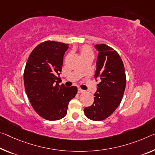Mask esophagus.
<instances>
[{"label": "esophagus", "mask_w": 155, "mask_h": 155, "mask_svg": "<svg viewBox=\"0 0 155 155\" xmlns=\"http://www.w3.org/2000/svg\"><path fill=\"white\" fill-rule=\"evenodd\" d=\"M83 92H84V90L81 89V88H78V93H82Z\"/></svg>", "instance_id": "34e87169"}]
</instances>
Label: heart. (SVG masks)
<instances>
[{
    "mask_svg": "<svg viewBox=\"0 0 155 155\" xmlns=\"http://www.w3.org/2000/svg\"><path fill=\"white\" fill-rule=\"evenodd\" d=\"M92 55V50L90 46L84 45L81 49V56Z\"/></svg>",
    "mask_w": 155,
    "mask_h": 155,
    "instance_id": "b5f03b06",
    "label": "heart"
}]
</instances>
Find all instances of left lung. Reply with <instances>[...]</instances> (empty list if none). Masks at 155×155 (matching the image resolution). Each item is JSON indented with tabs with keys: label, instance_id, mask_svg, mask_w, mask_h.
<instances>
[{
	"label": "left lung",
	"instance_id": "left-lung-1",
	"mask_svg": "<svg viewBox=\"0 0 155 155\" xmlns=\"http://www.w3.org/2000/svg\"><path fill=\"white\" fill-rule=\"evenodd\" d=\"M98 51L96 81L99 80L94 101L85 107V116L92 121H102L110 116L121 101L126 84L124 65L116 51L105 44L95 45Z\"/></svg>",
	"mask_w": 155,
	"mask_h": 155
}]
</instances>
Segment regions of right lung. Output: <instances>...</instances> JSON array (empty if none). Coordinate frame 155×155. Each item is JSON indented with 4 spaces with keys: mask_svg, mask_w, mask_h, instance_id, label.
Listing matches in <instances>:
<instances>
[{
    "mask_svg": "<svg viewBox=\"0 0 155 155\" xmlns=\"http://www.w3.org/2000/svg\"><path fill=\"white\" fill-rule=\"evenodd\" d=\"M69 44L48 41L34 49L24 71L25 92L34 110L41 117L56 121L67 114L68 104L77 87L59 85L63 56Z\"/></svg>",
    "mask_w": 155,
    "mask_h": 155,
    "instance_id": "1",
    "label": "right lung"
}]
</instances>
